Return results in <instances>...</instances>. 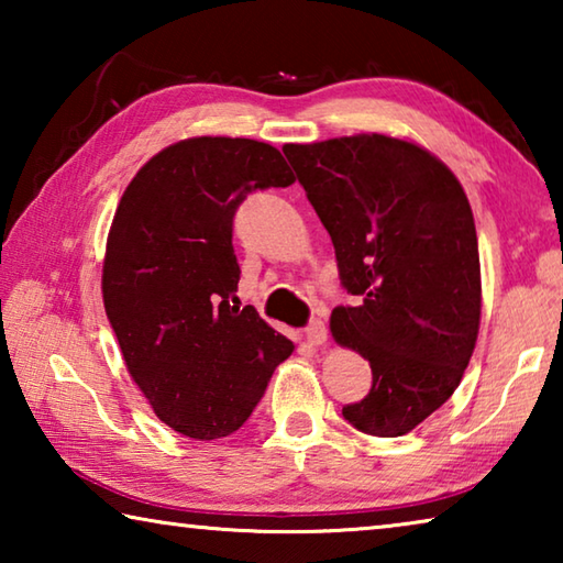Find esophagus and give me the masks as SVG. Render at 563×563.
Wrapping results in <instances>:
<instances>
[{"label":"esophagus","mask_w":563,"mask_h":563,"mask_svg":"<svg viewBox=\"0 0 563 563\" xmlns=\"http://www.w3.org/2000/svg\"><path fill=\"white\" fill-rule=\"evenodd\" d=\"M305 335H308V342H310V345H322V342L328 340V328H325V322H322L320 318L310 320V322H308V328H305Z\"/></svg>","instance_id":"34e87169"}]
</instances>
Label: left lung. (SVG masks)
<instances>
[{
    "instance_id": "obj_1",
    "label": "left lung",
    "mask_w": 563,
    "mask_h": 563,
    "mask_svg": "<svg viewBox=\"0 0 563 563\" xmlns=\"http://www.w3.org/2000/svg\"><path fill=\"white\" fill-rule=\"evenodd\" d=\"M335 245L340 305L330 330L373 367V387L342 407L355 430L402 437L462 383L482 316L470 201L430 151L383 133L283 148Z\"/></svg>"
}]
</instances>
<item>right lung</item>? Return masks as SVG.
Masks as SVG:
<instances>
[{"label":"right lung","mask_w":563,"mask_h":563,"mask_svg":"<svg viewBox=\"0 0 563 563\" xmlns=\"http://www.w3.org/2000/svg\"><path fill=\"white\" fill-rule=\"evenodd\" d=\"M292 180L271 144L198 136L151 158L119 201L103 308L133 383L161 422L190 440L243 427L295 350L253 305L238 308L233 251L238 206Z\"/></svg>","instance_id":"1"}]
</instances>
